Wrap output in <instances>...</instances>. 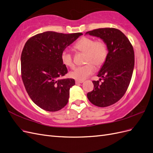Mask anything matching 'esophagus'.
Returning a JSON list of instances; mask_svg holds the SVG:
<instances>
[{"instance_id":"1","label":"esophagus","mask_w":153,"mask_h":153,"mask_svg":"<svg viewBox=\"0 0 153 153\" xmlns=\"http://www.w3.org/2000/svg\"><path fill=\"white\" fill-rule=\"evenodd\" d=\"M84 82V80H76L75 81V83L77 84H80V83H83Z\"/></svg>"}]
</instances>
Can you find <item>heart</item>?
I'll return each instance as SVG.
<instances>
[{
    "label": "heart",
    "instance_id": "obj_1",
    "mask_svg": "<svg viewBox=\"0 0 153 153\" xmlns=\"http://www.w3.org/2000/svg\"><path fill=\"white\" fill-rule=\"evenodd\" d=\"M75 48L80 52L85 53V62L88 63L83 66L76 68L69 73L70 77L77 80H83L96 71L93 65L101 66L107 57L108 49L106 44L101 40L95 41L93 38L84 37L78 41ZM61 61L67 67L73 68L74 63L71 53L64 50L61 54Z\"/></svg>",
    "mask_w": 153,
    "mask_h": 153
}]
</instances>
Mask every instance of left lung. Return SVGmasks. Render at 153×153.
<instances>
[{
	"mask_svg": "<svg viewBox=\"0 0 153 153\" xmlns=\"http://www.w3.org/2000/svg\"><path fill=\"white\" fill-rule=\"evenodd\" d=\"M85 34L100 38L107 47V57L97 75L103 82H92L94 89L87 94L91 103L106 107L117 102L127 91L135 64L134 50L127 37L117 29H98Z\"/></svg>",
	"mask_w": 153,
	"mask_h": 153,
	"instance_id": "1",
	"label": "left lung"
}]
</instances>
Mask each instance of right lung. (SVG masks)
<instances>
[{"mask_svg":"<svg viewBox=\"0 0 153 153\" xmlns=\"http://www.w3.org/2000/svg\"><path fill=\"white\" fill-rule=\"evenodd\" d=\"M82 33L62 34L47 31L32 37L21 55L22 78L32 101L48 112H56L66 105L69 89L75 84L68 73L61 54Z\"/></svg>","mask_w":153,"mask_h":153,"instance_id":"obj_1","label":"right lung"}]
</instances>
